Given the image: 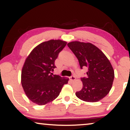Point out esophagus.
<instances>
[{"instance_id": "obj_1", "label": "esophagus", "mask_w": 130, "mask_h": 130, "mask_svg": "<svg viewBox=\"0 0 130 130\" xmlns=\"http://www.w3.org/2000/svg\"><path fill=\"white\" fill-rule=\"evenodd\" d=\"M70 80L72 81H75L76 80V77H75V76H72L71 77H70Z\"/></svg>"}]
</instances>
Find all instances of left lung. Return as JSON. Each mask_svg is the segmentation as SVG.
Listing matches in <instances>:
<instances>
[{
    "instance_id": "8db88e82",
    "label": "left lung",
    "mask_w": 130,
    "mask_h": 130,
    "mask_svg": "<svg viewBox=\"0 0 130 130\" xmlns=\"http://www.w3.org/2000/svg\"><path fill=\"white\" fill-rule=\"evenodd\" d=\"M67 45L78 59L80 68L88 69L87 77L81 79L83 88L76 96L87 102L102 100L111 90L115 77L110 61L99 48L90 42L75 41Z\"/></svg>"
}]
</instances>
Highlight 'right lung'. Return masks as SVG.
<instances>
[{
  "label": "right lung",
  "mask_w": 130,
  "mask_h": 130,
  "mask_svg": "<svg viewBox=\"0 0 130 130\" xmlns=\"http://www.w3.org/2000/svg\"><path fill=\"white\" fill-rule=\"evenodd\" d=\"M67 42L51 40L40 44L31 51L23 65L21 82L27 98L37 105H44L55 99L69 80L51 73L55 61Z\"/></svg>",
  "instance_id": "obj_1"
}]
</instances>
